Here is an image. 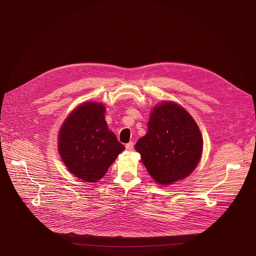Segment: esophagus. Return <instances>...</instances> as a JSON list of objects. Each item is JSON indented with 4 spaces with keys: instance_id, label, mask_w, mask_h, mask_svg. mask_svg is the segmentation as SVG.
I'll list each match as a JSON object with an SVG mask.
<instances>
[{
    "instance_id": "1",
    "label": "esophagus",
    "mask_w": 256,
    "mask_h": 256,
    "mask_svg": "<svg viewBox=\"0 0 256 256\" xmlns=\"http://www.w3.org/2000/svg\"><path fill=\"white\" fill-rule=\"evenodd\" d=\"M126 150L128 152H132L134 150V144H132V142H130V143H128L126 145Z\"/></svg>"
}]
</instances>
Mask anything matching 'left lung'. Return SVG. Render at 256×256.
I'll return each instance as SVG.
<instances>
[{
    "label": "left lung",
    "instance_id": "8db88e82",
    "mask_svg": "<svg viewBox=\"0 0 256 256\" xmlns=\"http://www.w3.org/2000/svg\"><path fill=\"white\" fill-rule=\"evenodd\" d=\"M204 140L193 117L176 102L156 106L148 130L135 148L150 176L160 184H171L193 172L202 154Z\"/></svg>",
    "mask_w": 256,
    "mask_h": 256
}]
</instances>
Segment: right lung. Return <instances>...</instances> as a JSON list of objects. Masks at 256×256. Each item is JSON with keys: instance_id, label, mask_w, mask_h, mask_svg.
<instances>
[{"instance_id": "obj_1", "label": "right lung", "mask_w": 256, "mask_h": 256, "mask_svg": "<svg viewBox=\"0 0 256 256\" xmlns=\"http://www.w3.org/2000/svg\"><path fill=\"white\" fill-rule=\"evenodd\" d=\"M102 102H85L67 116L59 130L58 150L74 176L86 182H98L124 146L108 128Z\"/></svg>"}]
</instances>
